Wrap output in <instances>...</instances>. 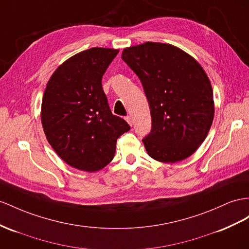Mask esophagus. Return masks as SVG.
Masks as SVG:
<instances>
[{"label":"esophagus","mask_w":249,"mask_h":249,"mask_svg":"<svg viewBox=\"0 0 249 249\" xmlns=\"http://www.w3.org/2000/svg\"><path fill=\"white\" fill-rule=\"evenodd\" d=\"M125 120L127 121V122H128L129 125H132V118H131L130 116H127V117L125 118Z\"/></svg>","instance_id":"esophagus-1"}]
</instances>
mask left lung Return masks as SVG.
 <instances>
[{
	"mask_svg": "<svg viewBox=\"0 0 249 249\" xmlns=\"http://www.w3.org/2000/svg\"><path fill=\"white\" fill-rule=\"evenodd\" d=\"M122 59L141 80L149 103L152 127L143 139L149 157L176 163L193 155L207 137L214 116L205 70L190 54L165 43L124 48Z\"/></svg>",
	"mask_w": 249,
	"mask_h": 249,
	"instance_id": "8db88e82",
	"label": "left lung"
}]
</instances>
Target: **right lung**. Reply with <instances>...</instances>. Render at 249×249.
Here are the masks:
<instances>
[{
	"label": "right lung",
	"instance_id": "1",
	"mask_svg": "<svg viewBox=\"0 0 249 249\" xmlns=\"http://www.w3.org/2000/svg\"><path fill=\"white\" fill-rule=\"evenodd\" d=\"M119 49L92 47L55 69L43 95L41 121L48 143L70 166L94 173L109 164L119 137L130 129L112 114L102 76Z\"/></svg>",
	"mask_w": 249,
	"mask_h": 249
}]
</instances>
